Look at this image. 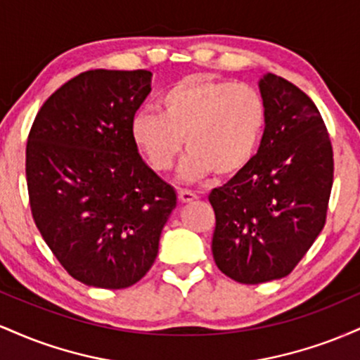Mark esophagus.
I'll use <instances>...</instances> for the list:
<instances>
[{"label": "esophagus", "mask_w": 360, "mask_h": 360, "mask_svg": "<svg viewBox=\"0 0 360 360\" xmlns=\"http://www.w3.org/2000/svg\"><path fill=\"white\" fill-rule=\"evenodd\" d=\"M177 196H179L181 203H191V201H194L198 198L196 194L189 191V189H179V191H177Z\"/></svg>", "instance_id": "1"}]
</instances>
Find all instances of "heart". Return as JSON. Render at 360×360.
<instances>
[{"label": "heart", "mask_w": 360, "mask_h": 360, "mask_svg": "<svg viewBox=\"0 0 360 360\" xmlns=\"http://www.w3.org/2000/svg\"><path fill=\"white\" fill-rule=\"evenodd\" d=\"M159 111L142 108L131 117L130 135L146 162L157 172L169 171L188 148L181 179H200L210 171L232 176L257 150L266 105L249 84L189 76L171 86L159 100Z\"/></svg>", "instance_id": "b5f03b06"}]
</instances>
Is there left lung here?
Listing matches in <instances>:
<instances>
[{
    "mask_svg": "<svg viewBox=\"0 0 360 360\" xmlns=\"http://www.w3.org/2000/svg\"><path fill=\"white\" fill-rule=\"evenodd\" d=\"M259 88L266 128L257 154L208 196L214 264L242 284L281 279L298 266L323 230L333 184L332 142L315 103L276 74Z\"/></svg>",
    "mask_w": 360,
    "mask_h": 360,
    "instance_id": "obj_1",
    "label": "left lung"
}]
</instances>
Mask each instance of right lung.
<instances>
[{"instance_id": "right-lung-1", "label": "right lung", "mask_w": 360, "mask_h": 360, "mask_svg": "<svg viewBox=\"0 0 360 360\" xmlns=\"http://www.w3.org/2000/svg\"><path fill=\"white\" fill-rule=\"evenodd\" d=\"M152 72H81L44 103L27 142L32 217L74 279L123 289L152 267L176 191L140 157L131 117Z\"/></svg>"}]
</instances>
